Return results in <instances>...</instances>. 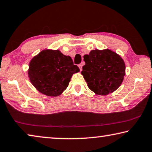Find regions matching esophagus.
I'll list each match as a JSON object with an SVG mask.
<instances>
[{
    "label": "esophagus",
    "mask_w": 152,
    "mask_h": 152,
    "mask_svg": "<svg viewBox=\"0 0 152 152\" xmlns=\"http://www.w3.org/2000/svg\"><path fill=\"white\" fill-rule=\"evenodd\" d=\"M78 67H79V68H80V70L82 71V64H79Z\"/></svg>",
    "instance_id": "esophagus-1"
}]
</instances>
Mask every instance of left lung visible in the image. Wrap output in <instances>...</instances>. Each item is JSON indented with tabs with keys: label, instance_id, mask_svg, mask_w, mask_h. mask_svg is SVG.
Masks as SVG:
<instances>
[{
	"label": "left lung",
	"instance_id": "obj_1",
	"mask_svg": "<svg viewBox=\"0 0 152 152\" xmlns=\"http://www.w3.org/2000/svg\"><path fill=\"white\" fill-rule=\"evenodd\" d=\"M86 64L81 74L88 88L99 95H107L119 88L125 74V64L110 50H92L84 56Z\"/></svg>",
	"mask_w": 152,
	"mask_h": 152
}]
</instances>
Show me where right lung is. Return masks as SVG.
<instances>
[{
    "mask_svg": "<svg viewBox=\"0 0 152 152\" xmlns=\"http://www.w3.org/2000/svg\"><path fill=\"white\" fill-rule=\"evenodd\" d=\"M79 71L70 56L59 50H45L31 60L28 75L41 93L58 96L68 87L73 74Z\"/></svg>",
    "mask_w": 152,
    "mask_h": 152,
    "instance_id": "1",
    "label": "right lung"
}]
</instances>
